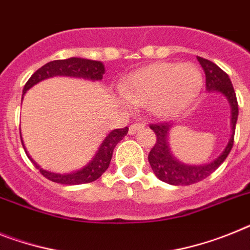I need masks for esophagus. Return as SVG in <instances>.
Listing matches in <instances>:
<instances>
[{
	"mask_svg": "<svg viewBox=\"0 0 250 250\" xmlns=\"http://www.w3.org/2000/svg\"><path fill=\"white\" fill-rule=\"evenodd\" d=\"M144 127H145V125H142V123H133V125L129 127V131H128L129 135H135L138 129L144 128Z\"/></svg>",
	"mask_w": 250,
	"mask_h": 250,
	"instance_id": "34e87169",
	"label": "esophagus"
}]
</instances>
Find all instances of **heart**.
I'll return each mask as SVG.
<instances>
[{
    "mask_svg": "<svg viewBox=\"0 0 250 250\" xmlns=\"http://www.w3.org/2000/svg\"><path fill=\"white\" fill-rule=\"evenodd\" d=\"M203 85L194 63L156 62L131 73L121 91L132 104L147 106L157 118H173L192 105Z\"/></svg>",
    "mask_w": 250,
    "mask_h": 250,
    "instance_id": "heart-1",
    "label": "heart"
}]
</instances>
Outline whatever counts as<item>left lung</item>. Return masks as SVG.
Masks as SVG:
<instances>
[{
	"instance_id": "1",
	"label": "left lung",
	"mask_w": 250,
	"mask_h": 250,
	"mask_svg": "<svg viewBox=\"0 0 250 250\" xmlns=\"http://www.w3.org/2000/svg\"><path fill=\"white\" fill-rule=\"evenodd\" d=\"M200 64L202 66L205 75H206V89L207 91H216L225 96L228 99L230 108H231V135L226 147L221 154L208 164L188 165L179 161L171 154L169 146V131L171 125L169 123H160V125H151L150 128L156 135V144L151 148L148 154V163L151 169L157 178L163 182L171 186H189L197 182H201L205 178L213 173V171L225 161L228 155L234 145V135H235L236 121H238L239 108L236 100L235 91L232 83L229 79L228 73L216 66L213 62L205 60L202 57H197Z\"/></svg>"
}]
</instances>
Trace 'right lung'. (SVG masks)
<instances>
[{"mask_svg": "<svg viewBox=\"0 0 250 250\" xmlns=\"http://www.w3.org/2000/svg\"><path fill=\"white\" fill-rule=\"evenodd\" d=\"M105 72L104 64L100 61H91L85 60V58H77L71 57L67 60H57L48 62L47 64L42 66L38 71L33 73V76L28 80V83H25L24 90H22V98L25 93L28 91L30 87L37 85L43 80L50 79L54 76H68V77H76V79H85L90 81H100L103 79V75ZM128 133V127L125 128L113 129L109 132L106 137L103 140L102 145L99 146L96 154L94 157L87 163L80 170L72 171V173H52V171L44 170L43 167L35 163L30 156H29L28 151L25 150L28 157L34 163L35 167L39 169L43 177L47 179L52 180L54 183L67 184V186H75V184H85L94 182L98 178L102 177V174L108 169L110 160L113 156V150L117 146L121 140H123L125 135ZM21 136V135H20ZM24 146V142H22Z\"/></svg>", "mask_w": 250, "mask_h": 250, "instance_id": "right-lung-1", "label": "right lung"}]
</instances>
